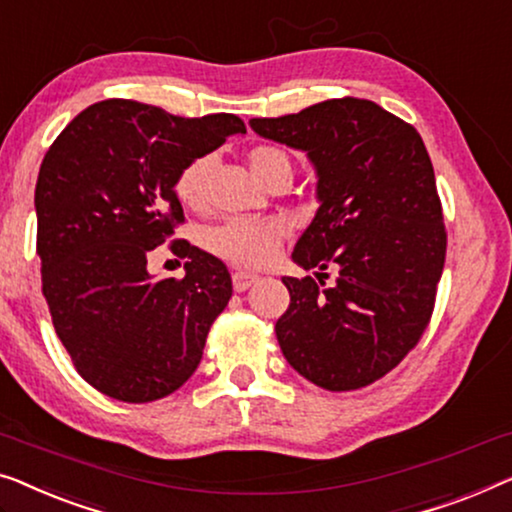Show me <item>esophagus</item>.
<instances>
[{"label": "esophagus", "instance_id": "1", "mask_svg": "<svg viewBox=\"0 0 512 512\" xmlns=\"http://www.w3.org/2000/svg\"><path fill=\"white\" fill-rule=\"evenodd\" d=\"M258 281V274H251V272H235L233 274V288L238 293H244L249 286H254Z\"/></svg>", "mask_w": 512, "mask_h": 512}]
</instances>
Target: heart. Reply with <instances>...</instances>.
<instances>
[{
    "mask_svg": "<svg viewBox=\"0 0 512 512\" xmlns=\"http://www.w3.org/2000/svg\"><path fill=\"white\" fill-rule=\"evenodd\" d=\"M249 168L258 182H265L279 170L291 173V159L274 145H258L249 152ZM210 173V157H201L182 170L177 180V198L187 207H201L205 198V180ZM288 235L284 219H233L207 235V247L224 261L240 268H263L277 256L279 244Z\"/></svg>",
    "mask_w": 512,
    "mask_h": 512,
    "instance_id": "heart-1",
    "label": "heart"
}]
</instances>
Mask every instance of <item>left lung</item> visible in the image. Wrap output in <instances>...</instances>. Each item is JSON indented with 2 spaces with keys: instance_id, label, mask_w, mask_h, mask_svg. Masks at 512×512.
<instances>
[{
  "instance_id": "1",
  "label": "left lung",
  "mask_w": 512,
  "mask_h": 512,
  "mask_svg": "<svg viewBox=\"0 0 512 512\" xmlns=\"http://www.w3.org/2000/svg\"><path fill=\"white\" fill-rule=\"evenodd\" d=\"M249 124L261 138L307 154L318 210L293 261L302 270H337L332 286L281 279L291 293L274 325L281 353L325 390L365 388L418 344L446 261L425 143L411 124L353 96Z\"/></svg>"
}]
</instances>
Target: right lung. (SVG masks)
Here are the masks:
<instances>
[{"label": "right lung", "instance_id": "obj_1", "mask_svg": "<svg viewBox=\"0 0 512 512\" xmlns=\"http://www.w3.org/2000/svg\"><path fill=\"white\" fill-rule=\"evenodd\" d=\"M247 133L240 117H177L108 99L66 124L36 180L43 298L78 374L122 402H154L196 372L233 295L226 265L175 240L184 279H154L147 256L184 214L175 184L191 161Z\"/></svg>", "mask_w": 512, "mask_h": 512}]
</instances>
